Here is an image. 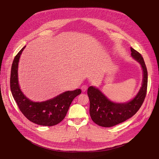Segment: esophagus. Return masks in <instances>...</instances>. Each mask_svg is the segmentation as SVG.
I'll return each instance as SVG.
<instances>
[{"instance_id": "obj_1", "label": "esophagus", "mask_w": 159, "mask_h": 159, "mask_svg": "<svg viewBox=\"0 0 159 159\" xmlns=\"http://www.w3.org/2000/svg\"><path fill=\"white\" fill-rule=\"evenodd\" d=\"M81 89L82 90V92L86 91V90L87 89V85H82L81 87Z\"/></svg>"}]
</instances>
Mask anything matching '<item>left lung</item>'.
Returning <instances> with one entry per match:
<instances>
[{
  "label": "left lung",
  "mask_w": 159,
  "mask_h": 159,
  "mask_svg": "<svg viewBox=\"0 0 159 159\" xmlns=\"http://www.w3.org/2000/svg\"><path fill=\"white\" fill-rule=\"evenodd\" d=\"M131 57L141 65L143 74L142 87L132 100L126 103L114 102L109 100L95 87L90 86L87 90L90 115L92 120L99 126L111 127L125 121L136 114L145 100L148 83L147 67L140 53L133 48H131Z\"/></svg>",
  "instance_id": "1"
}]
</instances>
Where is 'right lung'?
Masks as SVG:
<instances>
[{"label":"right lung","instance_id":"1","mask_svg":"<svg viewBox=\"0 0 159 159\" xmlns=\"http://www.w3.org/2000/svg\"><path fill=\"white\" fill-rule=\"evenodd\" d=\"M25 48H22L15 57L11 67V90L20 111L30 121L42 126H52L60 123L65 117L74 99L81 93L77 89L66 91L55 98L43 102H33L24 95L18 82V63Z\"/></svg>","mask_w":159,"mask_h":159}]
</instances>
